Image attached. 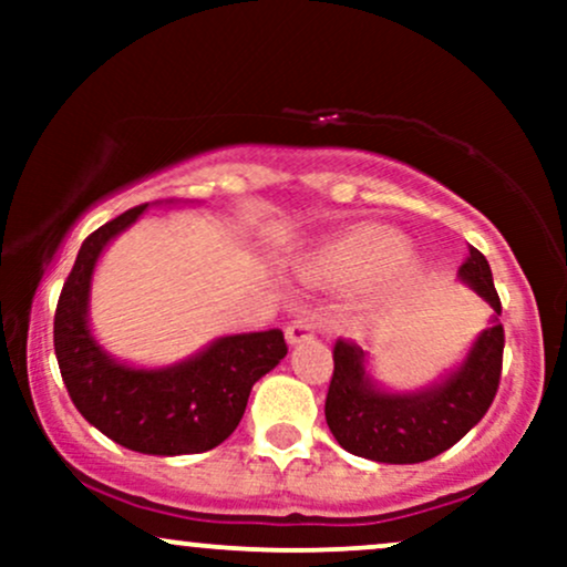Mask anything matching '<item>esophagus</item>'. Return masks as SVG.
I'll return each mask as SVG.
<instances>
[{"label":"esophagus","instance_id":"obj_1","mask_svg":"<svg viewBox=\"0 0 567 567\" xmlns=\"http://www.w3.org/2000/svg\"><path fill=\"white\" fill-rule=\"evenodd\" d=\"M311 336H315V324L309 322V317H298V320H292L288 328H285V338H288L290 347H296V343L301 341H309Z\"/></svg>","mask_w":567,"mask_h":567}]
</instances>
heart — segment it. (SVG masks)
Returning <instances> with one entry per match:
<instances>
[{"instance_id":"b5f03b06","label":"heart","mask_w":567,"mask_h":567,"mask_svg":"<svg viewBox=\"0 0 567 567\" xmlns=\"http://www.w3.org/2000/svg\"><path fill=\"white\" fill-rule=\"evenodd\" d=\"M408 239L379 224H360L298 258V271L322 288H365L370 320H383L424 285L426 266L405 256Z\"/></svg>"}]
</instances>
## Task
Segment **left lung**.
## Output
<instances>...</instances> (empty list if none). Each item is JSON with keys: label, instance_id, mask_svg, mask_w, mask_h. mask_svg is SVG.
<instances>
[{"label": "left lung", "instance_id": "8db88e82", "mask_svg": "<svg viewBox=\"0 0 567 567\" xmlns=\"http://www.w3.org/2000/svg\"><path fill=\"white\" fill-rule=\"evenodd\" d=\"M466 282L493 306L491 328L472 343L470 354L440 383L419 392H386L368 373V354L357 343L338 338L333 379L324 400V421L343 451L379 464H421L445 453L483 421L498 392L504 328L491 264L477 247L458 269Z\"/></svg>", "mask_w": 567, "mask_h": 567}]
</instances>
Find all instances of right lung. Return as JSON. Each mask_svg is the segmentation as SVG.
<instances>
[{
    "label": "right lung",
    "instance_id": "right-lung-1",
    "mask_svg": "<svg viewBox=\"0 0 567 567\" xmlns=\"http://www.w3.org/2000/svg\"><path fill=\"white\" fill-rule=\"evenodd\" d=\"M148 205L122 213L84 239L55 309V357L71 402L116 445L148 455L205 453L237 429L252 383L288 354L282 330L216 338L171 368L116 362L87 322L90 282L101 252Z\"/></svg>",
    "mask_w": 567,
    "mask_h": 567
}]
</instances>
